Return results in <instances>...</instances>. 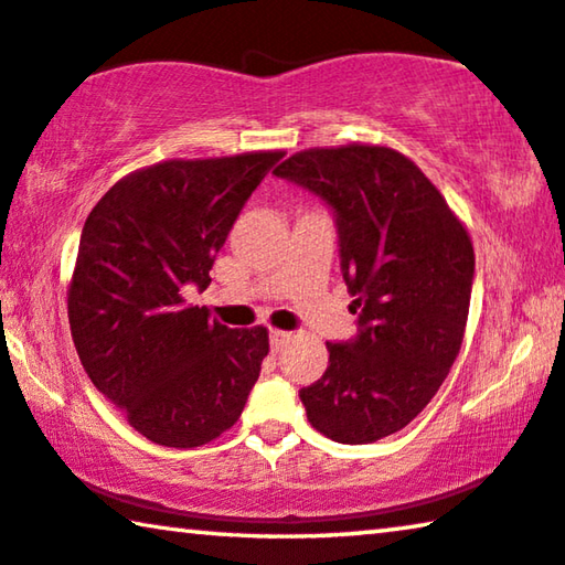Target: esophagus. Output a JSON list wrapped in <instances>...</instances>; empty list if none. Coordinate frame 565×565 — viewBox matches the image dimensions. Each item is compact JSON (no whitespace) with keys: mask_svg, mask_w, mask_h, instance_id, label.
I'll list each match as a JSON object with an SVG mask.
<instances>
[{"mask_svg":"<svg viewBox=\"0 0 565 565\" xmlns=\"http://www.w3.org/2000/svg\"><path fill=\"white\" fill-rule=\"evenodd\" d=\"M288 341H290L288 331H273V333H269V347H273V351H282L285 347H288Z\"/></svg>","mask_w":565,"mask_h":565,"instance_id":"esophagus-1","label":"esophagus"}]
</instances>
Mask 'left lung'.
Wrapping results in <instances>:
<instances>
[{
	"instance_id": "8db88e82",
	"label": "left lung",
	"mask_w": 565,
	"mask_h": 565,
	"mask_svg": "<svg viewBox=\"0 0 565 565\" xmlns=\"http://www.w3.org/2000/svg\"><path fill=\"white\" fill-rule=\"evenodd\" d=\"M275 175L329 203L359 310L356 337L326 343L329 370L300 390L308 420L339 444H374L430 403L459 356L473 282L469 232L390 147H313Z\"/></svg>"
}]
</instances>
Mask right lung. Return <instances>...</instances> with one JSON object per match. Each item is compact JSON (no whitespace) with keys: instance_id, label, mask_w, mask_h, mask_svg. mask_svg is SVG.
<instances>
[{"instance_id":"add662e5","label":"right lung","mask_w":565,"mask_h":565,"mask_svg":"<svg viewBox=\"0 0 565 565\" xmlns=\"http://www.w3.org/2000/svg\"><path fill=\"white\" fill-rule=\"evenodd\" d=\"M285 152L166 160L102 195L81 232L68 321L94 387L152 444L195 448L239 420L267 329H226L185 302Z\"/></svg>"}]
</instances>
